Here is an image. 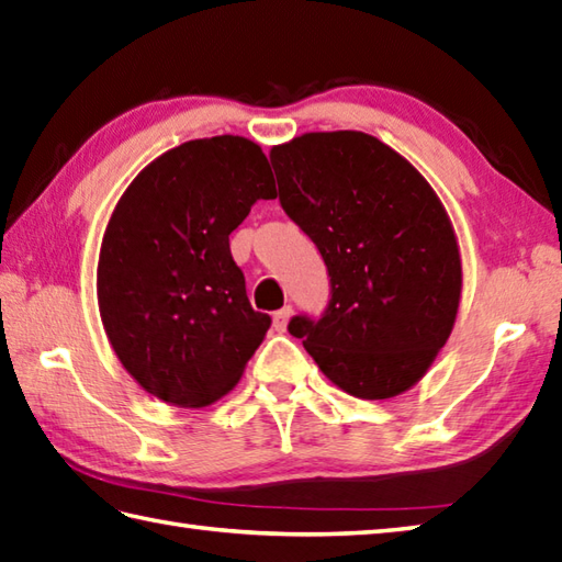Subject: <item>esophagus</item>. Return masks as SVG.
Here are the masks:
<instances>
[{"label":"esophagus","instance_id":"obj_1","mask_svg":"<svg viewBox=\"0 0 562 562\" xmlns=\"http://www.w3.org/2000/svg\"><path fill=\"white\" fill-rule=\"evenodd\" d=\"M290 316H292V306H282L280 312H274V314H272V326H274V331H280V334L288 331Z\"/></svg>","mask_w":562,"mask_h":562}]
</instances>
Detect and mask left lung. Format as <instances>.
Listing matches in <instances>:
<instances>
[{
	"label": "left lung",
	"instance_id": "left-lung-1",
	"mask_svg": "<svg viewBox=\"0 0 562 562\" xmlns=\"http://www.w3.org/2000/svg\"><path fill=\"white\" fill-rule=\"evenodd\" d=\"M280 204L310 236L331 302L290 334L358 400L412 390L453 331L463 262L453 224L414 165L362 131H312L272 146Z\"/></svg>",
	"mask_w": 562,
	"mask_h": 562
}]
</instances>
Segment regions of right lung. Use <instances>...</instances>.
<instances>
[{
	"label": "right lung",
	"instance_id": "add662e5",
	"mask_svg": "<svg viewBox=\"0 0 562 562\" xmlns=\"http://www.w3.org/2000/svg\"><path fill=\"white\" fill-rule=\"evenodd\" d=\"M274 196L266 153L231 134L165 150L121 194L99 248V316L153 397L202 409L244 375L270 316L250 306L228 236Z\"/></svg>",
	"mask_w": 562,
	"mask_h": 562
}]
</instances>
